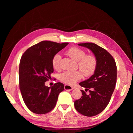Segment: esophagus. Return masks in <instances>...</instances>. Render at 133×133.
Returning a JSON list of instances; mask_svg holds the SVG:
<instances>
[{"label":"esophagus","instance_id":"esophagus-1","mask_svg":"<svg viewBox=\"0 0 133 133\" xmlns=\"http://www.w3.org/2000/svg\"><path fill=\"white\" fill-rule=\"evenodd\" d=\"M64 89L66 91H71L73 89V88L72 87V86L68 85H65L64 86Z\"/></svg>","mask_w":133,"mask_h":133}]
</instances>
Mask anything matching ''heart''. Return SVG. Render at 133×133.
Returning a JSON list of instances; mask_svg holds the SVG:
<instances>
[{"label":"heart","mask_w":133,"mask_h":133,"mask_svg":"<svg viewBox=\"0 0 133 133\" xmlns=\"http://www.w3.org/2000/svg\"><path fill=\"white\" fill-rule=\"evenodd\" d=\"M67 54L75 61H78V64L80 71H66L60 74L59 79L63 83L73 85L83 77V74L86 77L91 76L95 72L97 60L94 55H86L84 50L78 47H72L66 51ZM61 56L56 54L53 57L52 65L54 69L57 70L60 67Z\"/></svg>","instance_id":"heart-1"}]
</instances>
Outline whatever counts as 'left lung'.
<instances>
[{"label": "left lung", "instance_id": "left-lung-1", "mask_svg": "<svg viewBox=\"0 0 133 133\" xmlns=\"http://www.w3.org/2000/svg\"><path fill=\"white\" fill-rule=\"evenodd\" d=\"M78 45L90 49L97 60L94 74L79 83L86 88L85 91L89 90V94L81 90L82 97L74 102L75 108L80 114L91 117L102 112L110 101L116 83V64L110 54L95 43H79Z\"/></svg>", "mask_w": 133, "mask_h": 133}]
</instances>
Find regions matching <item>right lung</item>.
Here are the masks:
<instances>
[{
	"label": "right lung",
	"mask_w": 133,
	"mask_h": 133,
	"mask_svg": "<svg viewBox=\"0 0 133 133\" xmlns=\"http://www.w3.org/2000/svg\"><path fill=\"white\" fill-rule=\"evenodd\" d=\"M68 43L43 41L28 48L19 63V89L28 108L37 114H45L54 109L64 85L55 83L48 87L45 82L53 73V56Z\"/></svg>",
	"instance_id": "obj_1"
}]
</instances>
